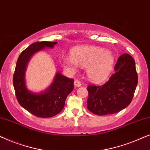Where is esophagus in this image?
I'll use <instances>...</instances> for the list:
<instances>
[{"mask_svg": "<svg viewBox=\"0 0 150 150\" xmlns=\"http://www.w3.org/2000/svg\"><path fill=\"white\" fill-rule=\"evenodd\" d=\"M74 84L75 87H81V83L79 81H77V80H76V81H74Z\"/></svg>", "mask_w": 150, "mask_h": 150, "instance_id": "esophagus-1", "label": "esophagus"}]
</instances>
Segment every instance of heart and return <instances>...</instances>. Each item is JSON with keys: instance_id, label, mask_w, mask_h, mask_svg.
I'll return each mask as SVG.
<instances>
[{"instance_id": "obj_1", "label": "heart", "mask_w": 150, "mask_h": 150, "mask_svg": "<svg viewBox=\"0 0 150 150\" xmlns=\"http://www.w3.org/2000/svg\"><path fill=\"white\" fill-rule=\"evenodd\" d=\"M71 56L61 57V64L69 71H75L79 66L86 67L90 81L101 83L110 74L115 64V56L110 50L93 46H80L71 50Z\"/></svg>"}]
</instances>
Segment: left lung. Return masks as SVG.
Returning <instances> with one entry per match:
<instances>
[{"instance_id": "obj_1", "label": "left lung", "mask_w": 150, "mask_h": 150, "mask_svg": "<svg viewBox=\"0 0 150 150\" xmlns=\"http://www.w3.org/2000/svg\"><path fill=\"white\" fill-rule=\"evenodd\" d=\"M114 70V74L102 86L87 87V108L98 115L118 112L130 104L134 96L138 83L134 59L126 53L121 55Z\"/></svg>"}]
</instances>
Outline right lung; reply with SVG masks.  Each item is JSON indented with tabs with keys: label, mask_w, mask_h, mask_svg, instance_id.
<instances>
[{
	"label": "right lung",
	"mask_w": 150,
	"mask_h": 150,
	"mask_svg": "<svg viewBox=\"0 0 150 150\" xmlns=\"http://www.w3.org/2000/svg\"><path fill=\"white\" fill-rule=\"evenodd\" d=\"M57 42H35L26 48L18 57L13 74V84L19 104L30 113L40 117H51L60 112L66 98L74 89V79L57 71L50 85L40 93L26 87L25 72L31 57L46 48H53Z\"/></svg>",
	"instance_id": "right-lung-1"
}]
</instances>
